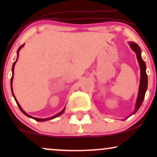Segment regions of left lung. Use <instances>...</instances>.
<instances>
[{
  "mask_svg": "<svg viewBox=\"0 0 157 157\" xmlns=\"http://www.w3.org/2000/svg\"><path fill=\"white\" fill-rule=\"evenodd\" d=\"M129 45H130V47L132 48V50L134 51L135 53H136V59L139 61V66H140V71H141L140 84H139L138 96H137L136 106H135V109H134V111H133V113H132V114L129 116V117H131V116L134 114V113L139 110V109L140 108L141 104H142L144 99L146 91H147V90L148 77H147V73H146V68H147V66H146L145 62L143 61L142 58H141V56L140 47H139L138 45H137L136 44H135V43H134V42H129Z\"/></svg>",
  "mask_w": 157,
  "mask_h": 157,
  "instance_id": "left-lung-1",
  "label": "left lung"
}]
</instances>
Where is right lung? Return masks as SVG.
Listing matches in <instances>:
<instances>
[{"label": "right lung", "mask_w": 157, "mask_h": 157, "mask_svg": "<svg viewBox=\"0 0 157 157\" xmlns=\"http://www.w3.org/2000/svg\"><path fill=\"white\" fill-rule=\"evenodd\" d=\"M23 46H24V45H22V46H20V47H19V48H18V51H17V54H18V57H17V59H16V61L14 62L13 64V67H12V73H13V75H12L11 79H10V88H11V91H12L13 96L14 98H15V100H16V104H18V107H19V109H20V110H21V111H22V112H23V113H24V114H25V116H27L28 117H29V118H31V119H33L34 120H36V121H48V120H51V119H55V118H56V117H59V116H61V115L62 114V113H63L64 112V111H65V107H64V109H63V110H62V111H61V112H59V113H57V114L54 115V116H53V117H52L46 118V119H39V118H36V117H31V116H30V115L28 114L27 113H25V111L23 110V109L21 108V106H20V104H18V102L17 101V100H16V97H15V95H14V94H13V75H14V66H15V65H16V62H17V61H18L19 51H20V50H21V48H22V47H23Z\"/></svg>", "instance_id": "right-lung-1"}]
</instances>
